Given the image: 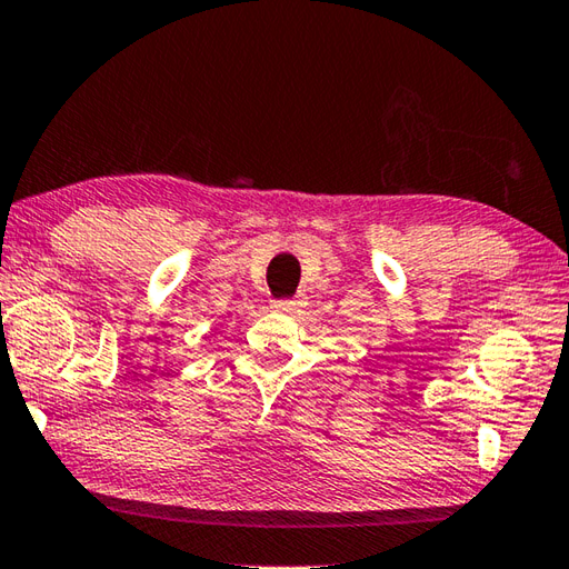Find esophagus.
Here are the masks:
<instances>
[{"label":"esophagus","mask_w":569,"mask_h":569,"mask_svg":"<svg viewBox=\"0 0 569 569\" xmlns=\"http://www.w3.org/2000/svg\"><path fill=\"white\" fill-rule=\"evenodd\" d=\"M287 307H292V301H274L272 305V309H277V311H284Z\"/></svg>","instance_id":"obj_1"}]
</instances>
